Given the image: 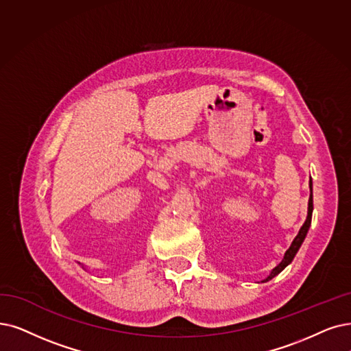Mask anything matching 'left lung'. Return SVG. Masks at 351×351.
<instances>
[{
    "mask_svg": "<svg viewBox=\"0 0 351 351\" xmlns=\"http://www.w3.org/2000/svg\"><path fill=\"white\" fill-rule=\"evenodd\" d=\"M310 189H311V195H310V200H308V216H306V219H305V221L302 224V228L300 229L298 234L295 236V239L292 241L289 249L285 252V256H284L282 262L279 263L278 266H275V268L272 269V272L268 275V278H265L262 282L269 281V279L276 276L279 272H282L287 268V266L292 262V259L295 258L298 249L301 247V245H302V242L305 239V236L308 233V229H310V226H311V217H313V208H314V206H313V181H310Z\"/></svg>",
    "mask_w": 351,
    "mask_h": 351,
    "instance_id": "left-lung-1",
    "label": "left lung"
}]
</instances>
